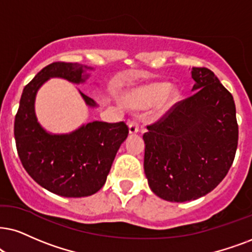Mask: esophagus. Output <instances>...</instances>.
<instances>
[{"label":"esophagus","instance_id":"obj_1","mask_svg":"<svg viewBox=\"0 0 252 252\" xmlns=\"http://www.w3.org/2000/svg\"><path fill=\"white\" fill-rule=\"evenodd\" d=\"M139 130V126H138V121L137 120H132L129 122V132L133 135V133H137Z\"/></svg>","mask_w":252,"mask_h":252}]
</instances>
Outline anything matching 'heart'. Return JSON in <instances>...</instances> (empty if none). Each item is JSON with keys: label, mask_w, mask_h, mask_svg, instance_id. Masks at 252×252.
Masks as SVG:
<instances>
[{"label": "heart", "mask_w": 252, "mask_h": 252, "mask_svg": "<svg viewBox=\"0 0 252 252\" xmlns=\"http://www.w3.org/2000/svg\"><path fill=\"white\" fill-rule=\"evenodd\" d=\"M171 85L167 82H156L146 87L132 92L126 96V102L131 107L143 109L155 104L163 98L164 109L173 106L179 98V94L176 91H170Z\"/></svg>", "instance_id": "obj_1"}]
</instances>
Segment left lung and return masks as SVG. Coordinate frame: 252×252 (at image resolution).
Here are the masks:
<instances>
[{"label":"left lung","instance_id":"8db88e82","mask_svg":"<svg viewBox=\"0 0 252 252\" xmlns=\"http://www.w3.org/2000/svg\"><path fill=\"white\" fill-rule=\"evenodd\" d=\"M189 97L148 126L144 172L156 195L171 202L199 199L227 176L238 142L232 95L206 67H193Z\"/></svg>","mask_w":252,"mask_h":252}]
</instances>
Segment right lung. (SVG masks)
<instances>
[{"instance_id":"right-lung-1","label":"right lung","mask_w":252,"mask_h":252,"mask_svg":"<svg viewBox=\"0 0 252 252\" xmlns=\"http://www.w3.org/2000/svg\"><path fill=\"white\" fill-rule=\"evenodd\" d=\"M78 63H52L25 86L15 117V141L29 176L50 192L66 197L88 196L102 189L120 146L128 137L124 122L94 121L69 133L53 135L41 128L34 113L36 94L50 78L82 84L88 78ZM88 107H97L81 93Z\"/></svg>"}]
</instances>
